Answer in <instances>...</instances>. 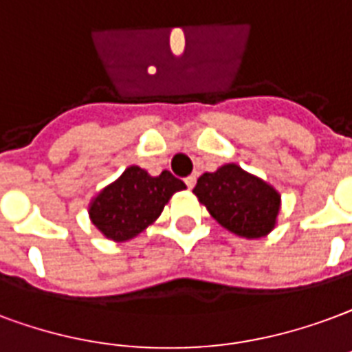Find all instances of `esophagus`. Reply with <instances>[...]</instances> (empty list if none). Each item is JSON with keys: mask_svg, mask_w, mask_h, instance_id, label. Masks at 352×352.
<instances>
[{"mask_svg": "<svg viewBox=\"0 0 352 352\" xmlns=\"http://www.w3.org/2000/svg\"><path fill=\"white\" fill-rule=\"evenodd\" d=\"M196 181H197L196 175H190L184 179V183H186V186H188V188H194V186H196Z\"/></svg>", "mask_w": 352, "mask_h": 352, "instance_id": "1", "label": "esophagus"}]
</instances>
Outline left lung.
<instances>
[{
    "mask_svg": "<svg viewBox=\"0 0 352 352\" xmlns=\"http://www.w3.org/2000/svg\"><path fill=\"white\" fill-rule=\"evenodd\" d=\"M194 194L222 228L244 239H261L274 229L282 197L269 183L226 164L197 179Z\"/></svg>",
    "mask_w": 352,
    "mask_h": 352,
    "instance_id": "left-lung-1",
    "label": "left lung"
}]
</instances>
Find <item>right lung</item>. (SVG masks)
<instances>
[{"mask_svg":"<svg viewBox=\"0 0 352 352\" xmlns=\"http://www.w3.org/2000/svg\"><path fill=\"white\" fill-rule=\"evenodd\" d=\"M184 188L186 184L169 171L153 177L140 166H130L93 197L91 222L110 241H130L162 214L169 197Z\"/></svg>","mask_w":352,"mask_h":352,"instance_id":"1","label":"right lung"}]
</instances>
